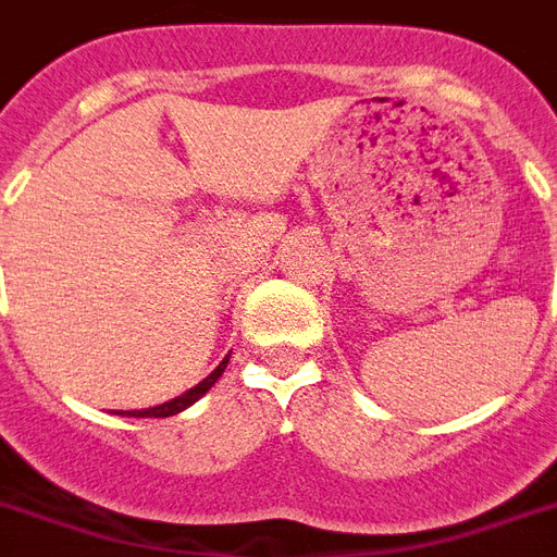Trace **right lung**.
I'll list each match as a JSON object with an SVG mask.
<instances>
[{
	"label": "right lung",
	"instance_id": "add662e5",
	"mask_svg": "<svg viewBox=\"0 0 557 557\" xmlns=\"http://www.w3.org/2000/svg\"><path fill=\"white\" fill-rule=\"evenodd\" d=\"M228 357H223V363L216 366L214 372L208 374L206 381H200L197 386H191L188 392H183L180 397H174V400H165V404L153 406V409H134V411H116V414H122V418H171V414H180L183 409H188V406H194L197 400H200L202 395H206L208 388L214 386L216 381H220V374L225 372V366H228Z\"/></svg>",
	"mask_w": 557,
	"mask_h": 557
}]
</instances>
